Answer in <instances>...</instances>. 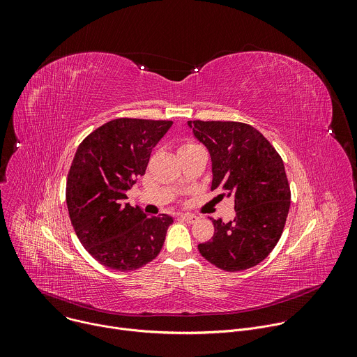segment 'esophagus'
<instances>
[{
    "label": "esophagus",
    "instance_id": "esophagus-1",
    "mask_svg": "<svg viewBox=\"0 0 357 357\" xmlns=\"http://www.w3.org/2000/svg\"><path fill=\"white\" fill-rule=\"evenodd\" d=\"M181 218H182L185 222H188V223H196V222L199 220L197 216L190 215V213H183V215H181Z\"/></svg>",
    "mask_w": 357,
    "mask_h": 357
}]
</instances>
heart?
Segmentation results:
<instances>
[{
    "label": "heart",
    "instance_id": "heart-1",
    "mask_svg": "<svg viewBox=\"0 0 357 357\" xmlns=\"http://www.w3.org/2000/svg\"><path fill=\"white\" fill-rule=\"evenodd\" d=\"M193 146H196V144H193V142H185V144L181 146V151L188 149V148H193Z\"/></svg>",
    "mask_w": 357,
    "mask_h": 357
}]
</instances>
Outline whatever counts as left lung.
<instances>
[{
  "instance_id": "1",
  "label": "left lung",
  "mask_w": 357,
  "mask_h": 357,
  "mask_svg": "<svg viewBox=\"0 0 357 357\" xmlns=\"http://www.w3.org/2000/svg\"><path fill=\"white\" fill-rule=\"evenodd\" d=\"M212 157V190L234 199L236 218L212 219L213 237L197 245L202 257L236 273L261 263L277 245L289 211L291 189L282 158L254 127L238 121H188Z\"/></svg>"
}]
</instances>
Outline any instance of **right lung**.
Wrapping results in <instances>:
<instances>
[{
	"mask_svg": "<svg viewBox=\"0 0 357 357\" xmlns=\"http://www.w3.org/2000/svg\"><path fill=\"white\" fill-rule=\"evenodd\" d=\"M171 126L169 120L116 119L90 132L76 151L66 182L69 218L83 247L107 268L138 270L164 245L172 218H146L126 203V190L145 174L152 148Z\"/></svg>",
	"mask_w": 357,
	"mask_h": 357,
	"instance_id": "obj_1",
	"label": "right lung"
}]
</instances>
